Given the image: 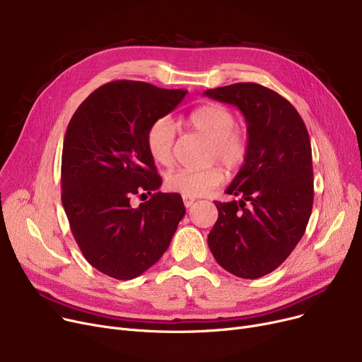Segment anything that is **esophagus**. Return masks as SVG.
<instances>
[{
    "mask_svg": "<svg viewBox=\"0 0 362 362\" xmlns=\"http://www.w3.org/2000/svg\"><path fill=\"white\" fill-rule=\"evenodd\" d=\"M195 202V198H191V197H183V204L186 208H189L191 205H194Z\"/></svg>",
    "mask_w": 362,
    "mask_h": 362,
    "instance_id": "1",
    "label": "esophagus"
}]
</instances>
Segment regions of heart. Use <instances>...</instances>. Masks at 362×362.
Listing matches in <instances>:
<instances>
[{
	"label": "heart",
	"mask_w": 362,
	"mask_h": 362,
	"mask_svg": "<svg viewBox=\"0 0 362 362\" xmlns=\"http://www.w3.org/2000/svg\"><path fill=\"white\" fill-rule=\"evenodd\" d=\"M187 123L213 142L211 157L227 170L239 168L248 157L250 144L243 132L236 129L235 114L220 104H204L189 112ZM176 124L170 117H158L146 132V148L151 158L161 165L173 161ZM223 182L217 167L194 170L179 167L165 175V187L183 197L205 195Z\"/></svg>",
	"instance_id": "obj_1"
}]
</instances>
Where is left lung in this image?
<instances>
[{"label": "left lung", "mask_w": 362, "mask_h": 362, "mask_svg": "<svg viewBox=\"0 0 362 362\" xmlns=\"http://www.w3.org/2000/svg\"><path fill=\"white\" fill-rule=\"evenodd\" d=\"M206 97L236 105L248 126L250 152L226 194L208 246L224 270L258 279L276 270L305 233L313 211V152L296 108L258 83L206 89Z\"/></svg>", "instance_id": "8db88e82"}]
</instances>
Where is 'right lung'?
<instances>
[{
    "mask_svg": "<svg viewBox=\"0 0 362 362\" xmlns=\"http://www.w3.org/2000/svg\"><path fill=\"white\" fill-rule=\"evenodd\" d=\"M186 93L136 81L108 82L67 126L63 206L83 257L110 277L130 280L154 265L186 213L179 194L156 192L163 180L146 148L151 123L173 111ZM145 193L151 199L132 207L131 198Z\"/></svg>",
    "mask_w": 362,
    "mask_h": 362,
    "instance_id": "1",
    "label": "right lung"
}]
</instances>
